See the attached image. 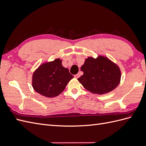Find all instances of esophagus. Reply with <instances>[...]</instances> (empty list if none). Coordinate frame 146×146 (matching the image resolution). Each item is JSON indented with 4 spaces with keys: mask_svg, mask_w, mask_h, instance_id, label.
Masks as SVG:
<instances>
[{
    "mask_svg": "<svg viewBox=\"0 0 146 146\" xmlns=\"http://www.w3.org/2000/svg\"><path fill=\"white\" fill-rule=\"evenodd\" d=\"M79 77H80V75H79V74L75 75V76H74V77L76 78H79Z\"/></svg>",
    "mask_w": 146,
    "mask_h": 146,
    "instance_id": "1",
    "label": "esophagus"
}]
</instances>
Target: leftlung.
Masks as SVG:
<instances>
[{
    "label": "left lung",
    "mask_w": 146,
    "mask_h": 146,
    "mask_svg": "<svg viewBox=\"0 0 146 146\" xmlns=\"http://www.w3.org/2000/svg\"><path fill=\"white\" fill-rule=\"evenodd\" d=\"M83 75L78 78L83 86L94 94L102 95L113 91L121 82V71L118 65L108 57H88L81 66Z\"/></svg>",
    "instance_id": "left-lung-1"
}]
</instances>
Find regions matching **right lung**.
Here are the masks:
<instances>
[{
	"instance_id": "right-lung-1",
	"label": "right lung",
	"mask_w": 146,
	"mask_h": 146,
	"mask_svg": "<svg viewBox=\"0 0 146 146\" xmlns=\"http://www.w3.org/2000/svg\"><path fill=\"white\" fill-rule=\"evenodd\" d=\"M73 78L69 69L63 66L62 60L56 58L42 63L35 70L32 85L39 94L48 98H55L64 90Z\"/></svg>"
}]
</instances>
